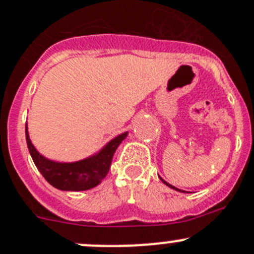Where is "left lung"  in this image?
Segmentation results:
<instances>
[{
    "label": "left lung",
    "mask_w": 254,
    "mask_h": 254,
    "mask_svg": "<svg viewBox=\"0 0 254 254\" xmlns=\"http://www.w3.org/2000/svg\"><path fill=\"white\" fill-rule=\"evenodd\" d=\"M161 181H162V182H163V183H165V184H166V186H168V187H171V188H172V189H175V190H179V189H178V188H176V187H172V186H171V184H168V183H167V182H165V181H163V179H162V178H161ZM179 191H182V190H179Z\"/></svg>",
    "instance_id": "left-lung-1"
}]
</instances>
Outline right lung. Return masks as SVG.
<instances>
[{
  "label": "right lung",
  "mask_w": 254,
  "mask_h": 254,
  "mask_svg": "<svg viewBox=\"0 0 254 254\" xmlns=\"http://www.w3.org/2000/svg\"><path fill=\"white\" fill-rule=\"evenodd\" d=\"M127 135V132H124L113 139L92 157L78 162L61 163L48 160L35 150L25 125V139L33 162L49 183L60 190H87L98 186L108 175L115 150Z\"/></svg>",
  "instance_id": "1"
}]
</instances>
